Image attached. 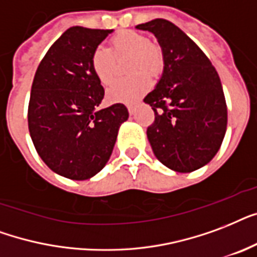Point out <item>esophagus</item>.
I'll list each match as a JSON object with an SVG mask.
<instances>
[{"instance_id": "1", "label": "esophagus", "mask_w": 257, "mask_h": 257, "mask_svg": "<svg viewBox=\"0 0 257 257\" xmlns=\"http://www.w3.org/2000/svg\"><path fill=\"white\" fill-rule=\"evenodd\" d=\"M127 110L130 112V115H134L135 114V106L130 104V106H127Z\"/></svg>"}]
</instances>
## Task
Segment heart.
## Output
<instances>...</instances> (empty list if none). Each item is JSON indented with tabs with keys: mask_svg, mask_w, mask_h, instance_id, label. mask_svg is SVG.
<instances>
[{
	"mask_svg": "<svg viewBox=\"0 0 257 257\" xmlns=\"http://www.w3.org/2000/svg\"><path fill=\"white\" fill-rule=\"evenodd\" d=\"M110 51L97 47L91 55V69L101 85L110 84L116 72V59L130 56L128 69L133 76L118 79L107 89L111 103H134L149 91L151 76L160 75L164 60L160 48L149 41L146 36L135 31H123L110 41Z\"/></svg>",
	"mask_w": 257,
	"mask_h": 257,
	"instance_id": "b5f03b06",
	"label": "heart"
}]
</instances>
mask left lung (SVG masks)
<instances>
[{
    "instance_id": "8db88e82",
    "label": "left lung",
    "mask_w": 257,
    "mask_h": 257,
    "mask_svg": "<svg viewBox=\"0 0 257 257\" xmlns=\"http://www.w3.org/2000/svg\"><path fill=\"white\" fill-rule=\"evenodd\" d=\"M156 36L164 71L145 97L156 114L147 128L154 156L166 168L190 173L209 164L226 131V103L217 71L186 33L164 19L137 25Z\"/></svg>"
}]
</instances>
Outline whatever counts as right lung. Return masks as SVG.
I'll use <instances>...</instances> for the list:
<instances>
[{
    "mask_svg": "<svg viewBox=\"0 0 257 257\" xmlns=\"http://www.w3.org/2000/svg\"><path fill=\"white\" fill-rule=\"evenodd\" d=\"M112 29H67L49 48L32 84L28 126L36 150L52 172L83 181L100 172L114 150L124 104L99 110L104 89L91 69L95 48Z\"/></svg>",
    "mask_w": 257,
    "mask_h": 257,
    "instance_id": "right-lung-1",
    "label": "right lung"
}]
</instances>
